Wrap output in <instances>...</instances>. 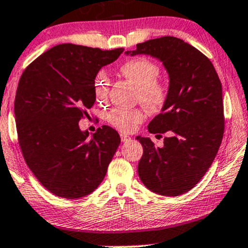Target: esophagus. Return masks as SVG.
<instances>
[{
	"instance_id": "34e87169",
	"label": "esophagus",
	"mask_w": 248,
	"mask_h": 248,
	"mask_svg": "<svg viewBox=\"0 0 248 248\" xmlns=\"http://www.w3.org/2000/svg\"><path fill=\"white\" fill-rule=\"evenodd\" d=\"M120 138H121V141H122V142H127V141L130 140V136L126 135V134H121Z\"/></svg>"
}]
</instances>
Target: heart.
I'll list each match as a JSON object with an SVG mask.
<instances>
[{"label": "heart", "instance_id": "1", "mask_svg": "<svg viewBox=\"0 0 248 248\" xmlns=\"http://www.w3.org/2000/svg\"><path fill=\"white\" fill-rule=\"evenodd\" d=\"M120 72L138 87V100L147 109L158 113L166 107L169 100V88L164 82L157 80L161 73L157 64L147 58L130 59L122 64ZM95 93L99 99L106 98L107 81L104 77L95 80ZM143 119L144 113L140 108H115L107 114L108 124L124 133L132 132Z\"/></svg>", "mask_w": 248, "mask_h": 248}]
</instances>
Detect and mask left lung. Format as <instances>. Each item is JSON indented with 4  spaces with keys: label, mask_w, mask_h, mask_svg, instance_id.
<instances>
[{
    "label": "left lung",
    "mask_w": 248,
    "mask_h": 248,
    "mask_svg": "<svg viewBox=\"0 0 248 248\" xmlns=\"http://www.w3.org/2000/svg\"><path fill=\"white\" fill-rule=\"evenodd\" d=\"M126 55L160 59L169 75V100L148 124L149 133L168 136L162 147L136 136L143 147L139 176L150 191L169 197L183 195L205 175L223 140L219 77L206 56L176 37L149 39Z\"/></svg>",
    "instance_id": "left-lung-1"
}]
</instances>
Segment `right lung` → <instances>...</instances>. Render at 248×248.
Wrapping results in <instances>:
<instances>
[{"label": "right lung", "mask_w": 248, "mask_h": 248, "mask_svg": "<svg viewBox=\"0 0 248 248\" xmlns=\"http://www.w3.org/2000/svg\"><path fill=\"white\" fill-rule=\"evenodd\" d=\"M122 52V47L59 44L22 73L14 105L19 147L39 183L58 197L76 199L94 191L120 144L109 126L88 139L79 120L94 105L98 72Z\"/></svg>", "instance_id": "right-lung-1"}]
</instances>
